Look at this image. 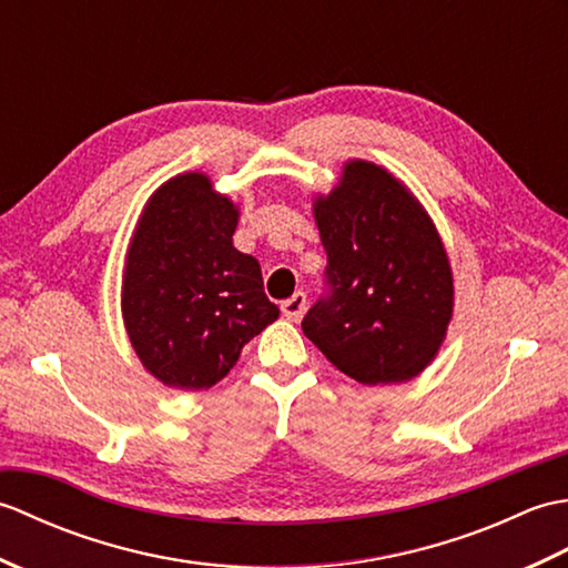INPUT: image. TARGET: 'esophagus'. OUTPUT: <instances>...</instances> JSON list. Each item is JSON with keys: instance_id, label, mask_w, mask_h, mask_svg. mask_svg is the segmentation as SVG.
Listing matches in <instances>:
<instances>
[{"instance_id": "obj_1", "label": "esophagus", "mask_w": 568, "mask_h": 568, "mask_svg": "<svg viewBox=\"0 0 568 568\" xmlns=\"http://www.w3.org/2000/svg\"><path fill=\"white\" fill-rule=\"evenodd\" d=\"M305 307H307V295H305V293H295L293 297H287L285 303L281 305L283 315H285L287 320H293V322H297L300 317H303Z\"/></svg>"}]
</instances>
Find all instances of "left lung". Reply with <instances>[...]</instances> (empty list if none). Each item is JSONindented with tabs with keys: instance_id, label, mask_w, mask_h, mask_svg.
Masks as SVG:
<instances>
[{
	"instance_id": "obj_1",
	"label": "left lung",
	"mask_w": 568,
	"mask_h": 568,
	"mask_svg": "<svg viewBox=\"0 0 568 568\" xmlns=\"http://www.w3.org/2000/svg\"><path fill=\"white\" fill-rule=\"evenodd\" d=\"M315 220L327 291L307 310L305 336L364 385L415 378L454 307L449 258L427 212L383 168L352 161L315 202Z\"/></svg>"
}]
</instances>
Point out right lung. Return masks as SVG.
Here are the masks:
<instances>
[{"label":"right lung","mask_w":568,"mask_h":568,"mask_svg":"<svg viewBox=\"0 0 568 568\" xmlns=\"http://www.w3.org/2000/svg\"><path fill=\"white\" fill-rule=\"evenodd\" d=\"M239 212L207 175L153 192L131 239L122 312L141 364L168 388L204 390L277 320L258 261L234 248Z\"/></svg>","instance_id":"1"}]
</instances>
